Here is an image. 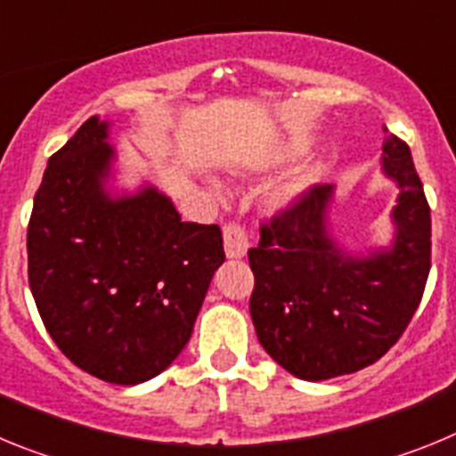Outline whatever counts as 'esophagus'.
I'll use <instances>...</instances> for the list:
<instances>
[{
	"instance_id": "obj_1",
	"label": "esophagus",
	"mask_w": 456,
	"mask_h": 456,
	"mask_svg": "<svg viewBox=\"0 0 456 456\" xmlns=\"http://www.w3.org/2000/svg\"><path fill=\"white\" fill-rule=\"evenodd\" d=\"M224 247H225V256L232 257V260L247 256L248 251L247 231H244L240 224L224 225Z\"/></svg>"
}]
</instances>
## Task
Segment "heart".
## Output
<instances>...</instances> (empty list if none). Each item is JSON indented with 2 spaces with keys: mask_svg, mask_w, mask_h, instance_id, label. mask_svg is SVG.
<instances>
[{
  "mask_svg": "<svg viewBox=\"0 0 456 456\" xmlns=\"http://www.w3.org/2000/svg\"><path fill=\"white\" fill-rule=\"evenodd\" d=\"M304 151V143H297V146H294V151L292 152H301Z\"/></svg>",
  "mask_w": 456,
  "mask_h": 456,
  "instance_id": "heart-1",
  "label": "heart"
}]
</instances>
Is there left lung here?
I'll return each mask as SVG.
<instances>
[{"mask_svg": "<svg viewBox=\"0 0 456 456\" xmlns=\"http://www.w3.org/2000/svg\"><path fill=\"white\" fill-rule=\"evenodd\" d=\"M381 162L400 187L390 248L356 257L338 247L326 231L331 184L305 189L260 225V244L248 248L257 340L281 368L305 381L377 363L406 331L425 292L432 267L425 189L400 136L386 134Z\"/></svg>", "mask_w": 456, "mask_h": 456, "instance_id": "left-lung-1", "label": "left lung"}]
</instances>
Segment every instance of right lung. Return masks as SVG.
<instances>
[{
    "label": "right lung",
    "instance_id": "obj_1",
    "mask_svg": "<svg viewBox=\"0 0 456 456\" xmlns=\"http://www.w3.org/2000/svg\"><path fill=\"white\" fill-rule=\"evenodd\" d=\"M107 136L93 116L50 157L27 228L29 288L72 363L134 386L183 352L225 253L219 225L183 221L155 187L111 199Z\"/></svg>",
    "mask_w": 456,
    "mask_h": 456
}]
</instances>
